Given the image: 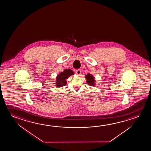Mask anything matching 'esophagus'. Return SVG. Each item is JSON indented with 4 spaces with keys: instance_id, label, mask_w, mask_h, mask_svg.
<instances>
[{
    "instance_id": "1",
    "label": "esophagus",
    "mask_w": 151,
    "mask_h": 151,
    "mask_svg": "<svg viewBox=\"0 0 151 151\" xmlns=\"http://www.w3.org/2000/svg\"><path fill=\"white\" fill-rule=\"evenodd\" d=\"M76 73L78 75H81V69H77V70H76Z\"/></svg>"
}]
</instances>
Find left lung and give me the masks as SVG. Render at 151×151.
Instances as JSON below:
<instances>
[{
	"label": "left lung",
	"mask_w": 151,
	"mask_h": 151,
	"mask_svg": "<svg viewBox=\"0 0 151 151\" xmlns=\"http://www.w3.org/2000/svg\"><path fill=\"white\" fill-rule=\"evenodd\" d=\"M85 78L87 79V84L91 86H94L95 85V78L93 76L90 74H88L85 76Z\"/></svg>",
	"instance_id": "8db88e82"
}]
</instances>
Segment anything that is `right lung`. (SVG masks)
I'll return each mask as SVG.
<instances>
[{"label":"right lung","instance_id":"obj_1","mask_svg":"<svg viewBox=\"0 0 151 151\" xmlns=\"http://www.w3.org/2000/svg\"><path fill=\"white\" fill-rule=\"evenodd\" d=\"M72 75H74V72L71 69H65L58 75L56 78V86L57 87L63 86L66 85V79Z\"/></svg>","mask_w":151,"mask_h":151}]
</instances>
